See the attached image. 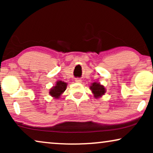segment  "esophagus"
Returning <instances> with one entry per match:
<instances>
[{"label":"esophagus","mask_w":153,"mask_h":153,"mask_svg":"<svg viewBox=\"0 0 153 153\" xmlns=\"http://www.w3.org/2000/svg\"><path fill=\"white\" fill-rule=\"evenodd\" d=\"M75 81H76V83H81V79L79 78H76V79H75Z\"/></svg>","instance_id":"obj_1"}]
</instances>
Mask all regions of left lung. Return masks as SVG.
I'll use <instances>...</instances> for the list:
<instances>
[{"mask_svg": "<svg viewBox=\"0 0 153 153\" xmlns=\"http://www.w3.org/2000/svg\"><path fill=\"white\" fill-rule=\"evenodd\" d=\"M90 89L92 91V93H93L94 97L95 98L102 97L106 93V89L104 87V85L97 82H94L92 83L91 87H90Z\"/></svg>", "mask_w": 153, "mask_h": 153, "instance_id": "8db88e82", "label": "left lung"}]
</instances>
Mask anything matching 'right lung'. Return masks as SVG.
Wrapping results in <instances>:
<instances>
[{
	"label": "right lung",
	"instance_id": "right-lung-1",
	"mask_svg": "<svg viewBox=\"0 0 153 153\" xmlns=\"http://www.w3.org/2000/svg\"><path fill=\"white\" fill-rule=\"evenodd\" d=\"M67 85H68L67 83L64 82V81H58L55 86L52 87V88L50 90L49 94L51 97L56 98V99H58L62 95V93H63L66 90Z\"/></svg>",
	"mask_w": 153,
	"mask_h": 153
}]
</instances>
